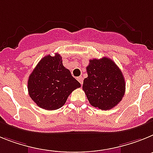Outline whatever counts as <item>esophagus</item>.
<instances>
[{
    "label": "esophagus",
    "mask_w": 153,
    "mask_h": 153,
    "mask_svg": "<svg viewBox=\"0 0 153 153\" xmlns=\"http://www.w3.org/2000/svg\"><path fill=\"white\" fill-rule=\"evenodd\" d=\"M77 80L79 82V83H80L81 85H82V83H83V77L82 76H79L77 78Z\"/></svg>",
    "instance_id": "esophagus-1"
}]
</instances>
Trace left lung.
I'll return each instance as SVG.
<instances>
[{"instance_id":"obj_1","label":"left lung","mask_w":153,"mask_h":153,"mask_svg":"<svg viewBox=\"0 0 153 153\" xmlns=\"http://www.w3.org/2000/svg\"><path fill=\"white\" fill-rule=\"evenodd\" d=\"M88 77L82 89L92 106L102 110L114 108L122 101L126 82L119 68L110 58L92 59L86 67Z\"/></svg>"}]
</instances>
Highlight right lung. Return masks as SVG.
<instances>
[{"label":"right lung","mask_w":153,"mask_h":153,"mask_svg":"<svg viewBox=\"0 0 153 153\" xmlns=\"http://www.w3.org/2000/svg\"><path fill=\"white\" fill-rule=\"evenodd\" d=\"M81 84L64 67L59 54L41 59L27 81L30 97L40 108L56 110L65 105L68 97Z\"/></svg>","instance_id":"right-lung-1"}]
</instances>
